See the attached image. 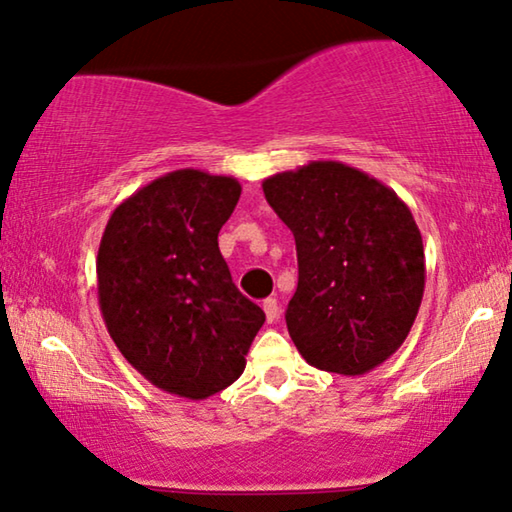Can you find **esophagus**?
<instances>
[{
    "instance_id": "34e87169",
    "label": "esophagus",
    "mask_w": 512,
    "mask_h": 512,
    "mask_svg": "<svg viewBox=\"0 0 512 512\" xmlns=\"http://www.w3.org/2000/svg\"><path fill=\"white\" fill-rule=\"evenodd\" d=\"M263 311H265V318H268V323H274L279 318V305L274 298L263 300Z\"/></svg>"
}]
</instances>
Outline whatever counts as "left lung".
Listing matches in <instances>:
<instances>
[{"label":"left lung","instance_id":"1","mask_svg":"<svg viewBox=\"0 0 512 512\" xmlns=\"http://www.w3.org/2000/svg\"><path fill=\"white\" fill-rule=\"evenodd\" d=\"M298 249L286 325L311 367L372 372L404 344L425 291V249L406 203L342 161H309L263 182Z\"/></svg>","mask_w":512,"mask_h":512}]
</instances>
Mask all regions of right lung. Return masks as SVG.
<instances>
[{"mask_svg": "<svg viewBox=\"0 0 512 512\" xmlns=\"http://www.w3.org/2000/svg\"><path fill=\"white\" fill-rule=\"evenodd\" d=\"M240 194L235 177L173 170L117 205L103 231V321L131 367L170 395L198 402L238 381L265 323L219 251Z\"/></svg>", "mask_w": 512, "mask_h": 512, "instance_id": "obj_1", "label": "right lung"}]
</instances>
